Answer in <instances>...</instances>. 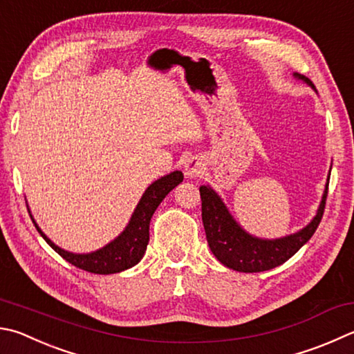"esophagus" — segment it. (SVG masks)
<instances>
[{"mask_svg":"<svg viewBox=\"0 0 354 354\" xmlns=\"http://www.w3.org/2000/svg\"><path fill=\"white\" fill-rule=\"evenodd\" d=\"M203 170H204V164L198 156H192V158L185 160L184 173H185V176H187V178H196V176L201 175Z\"/></svg>","mask_w":354,"mask_h":354,"instance_id":"1","label":"esophagus"}]
</instances>
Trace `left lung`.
<instances>
[{"label": "left lung", "mask_w": 354, "mask_h": 354, "mask_svg": "<svg viewBox=\"0 0 354 354\" xmlns=\"http://www.w3.org/2000/svg\"><path fill=\"white\" fill-rule=\"evenodd\" d=\"M308 85L313 86V82L305 75L295 74ZM201 195V212L203 224L205 230L209 248L218 261L239 272H261L269 271L275 266L291 259L304 244L316 232L320 220L324 216L326 195H328V184H326L322 203L319 205L317 215L306 227L299 230L285 239L279 240H260L249 235L236 224L214 190L207 185L199 187Z\"/></svg>", "instance_id": "8db88e82"}]
</instances>
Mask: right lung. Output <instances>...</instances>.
<instances>
[{"mask_svg": "<svg viewBox=\"0 0 354 354\" xmlns=\"http://www.w3.org/2000/svg\"><path fill=\"white\" fill-rule=\"evenodd\" d=\"M183 173L176 170L153 183L150 187L145 190L142 198H140L138 207L134 210L131 220L128 223L124 232H122L114 241L106 244L105 248L95 250V252L91 254H73L68 252V250H63L59 246H55V244L41 232L35 221H34L37 230L40 232L43 239L46 240L49 246L75 268L93 274H115L125 271V269L138 265L140 259H142L147 244H149L150 240L149 227L151 216L155 214V210L158 209L160 201L169 195V192L175 189L179 183H183Z\"/></svg>", "mask_w": 354, "mask_h": 354, "instance_id": "add662e5", "label": "right lung"}]
</instances>
